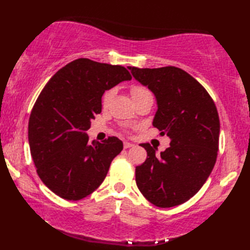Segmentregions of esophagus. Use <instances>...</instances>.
I'll return each mask as SVG.
<instances>
[{"label":"esophagus","instance_id":"obj_1","mask_svg":"<svg viewBox=\"0 0 250 250\" xmlns=\"http://www.w3.org/2000/svg\"><path fill=\"white\" fill-rule=\"evenodd\" d=\"M131 146H134V145L130 144V142H127V141L124 142V147H125V149H128V147H131Z\"/></svg>","mask_w":250,"mask_h":250}]
</instances>
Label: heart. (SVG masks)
Here are the masks:
<instances>
[{"mask_svg":"<svg viewBox=\"0 0 250 250\" xmlns=\"http://www.w3.org/2000/svg\"><path fill=\"white\" fill-rule=\"evenodd\" d=\"M131 96H132V99L135 98V97H138L140 95H144V94H151V91L149 89H146L145 87H140V86H135V87H132L131 90ZM113 90L110 89L108 91H105L104 97H103V105L104 106H108L109 104L111 103L112 98H113Z\"/></svg>","mask_w":250,"mask_h":250,"instance_id":"b5f03b06","label":"heart"}]
</instances>
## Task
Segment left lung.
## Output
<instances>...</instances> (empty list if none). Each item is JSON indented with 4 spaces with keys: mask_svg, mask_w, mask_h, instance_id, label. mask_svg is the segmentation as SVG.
<instances>
[{
    "mask_svg": "<svg viewBox=\"0 0 250 250\" xmlns=\"http://www.w3.org/2000/svg\"><path fill=\"white\" fill-rule=\"evenodd\" d=\"M132 76L154 94L153 126L170 138L160 155L142 144L147 157L136 167V183L147 201L161 208L180 205L200 191L217 160L220 122L207 90L177 67L139 69Z\"/></svg>",
    "mask_w": 250,
    "mask_h": 250,
    "instance_id": "1",
    "label": "left lung"
}]
</instances>
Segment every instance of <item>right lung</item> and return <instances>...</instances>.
<instances>
[{"mask_svg":"<svg viewBox=\"0 0 250 250\" xmlns=\"http://www.w3.org/2000/svg\"><path fill=\"white\" fill-rule=\"evenodd\" d=\"M130 80L122 65L79 58L57 71L41 91L28 138L38 175L56 195L82 200L104 180L123 142L116 137L89 142L86 130L101 112L104 91Z\"/></svg>","mask_w":250,"mask_h":250,"instance_id":"add662e5","label":"right lung"}]
</instances>
